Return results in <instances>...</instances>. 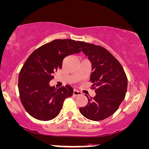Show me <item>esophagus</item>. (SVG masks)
<instances>
[{"label":"esophagus","instance_id":"34e87169","mask_svg":"<svg viewBox=\"0 0 149 149\" xmlns=\"http://www.w3.org/2000/svg\"><path fill=\"white\" fill-rule=\"evenodd\" d=\"M81 95V93L80 91H77V90H74V91H73V95H74V96L77 97Z\"/></svg>","mask_w":149,"mask_h":149}]
</instances>
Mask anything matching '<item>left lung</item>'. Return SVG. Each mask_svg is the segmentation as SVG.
Instances as JSON below:
<instances>
[{
  "mask_svg": "<svg viewBox=\"0 0 149 149\" xmlns=\"http://www.w3.org/2000/svg\"><path fill=\"white\" fill-rule=\"evenodd\" d=\"M92 63V89L96 95L80 108L83 116L93 121H101L113 115L124 100L128 80L120 63L111 52L100 45L77 41Z\"/></svg>",
  "mask_w": 149,
  "mask_h": 149,
  "instance_id": "left-lung-1",
  "label": "left lung"
}]
</instances>
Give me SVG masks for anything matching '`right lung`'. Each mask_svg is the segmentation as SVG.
Here are the masks:
<instances>
[{
  "label": "right lung",
  "mask_w": 149,
  "mask_h": 149,
  "mask_svg": "<svg viewBox=\"0 0 149 149\" xmlns=\"http://www.w3.org/2000/svg\"><path fill=\"white\" fill-rule=\"evenodd\" d=\"M81 51L77 42L72 39H56L38 47L31 54L19 72L20 100L31 116L49 121L59 114L64 101L73 94L71 86L56 89L49 82L53 74L62 67L63 58Z\"/></svg>",
  "instance_id": "right-lung-1"
}]
</instances>
